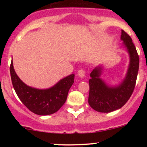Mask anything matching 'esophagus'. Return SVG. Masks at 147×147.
I'll return each instance as SVG.
<instances>
[{
	"mask_svg": "<svg viewBox=\"0 0 147 147\" xmlns=\"http://www.w3.org/2000/svg\"><path fill=\"white\" fill-rule=\"evenodd\" d=\"M78 75L80 77V78H83V77L85 75V71H84V69H79L78 72Z\"/></svg>",
	"mask_w": 147,
	"mask_h": 147,
	"instance_id": "esophagus-1",
	"label": "esophagus"
}]
</instances>
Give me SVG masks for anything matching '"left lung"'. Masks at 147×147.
<instances>
[{"mask_svg":"<svg viewBox=\"0 0 147 147\" xmlns=\"http://www.w3.org/2000/svg\"><path fill=\"white\" fill-rule=\"evenodd\" d=\"M121 40L130 56L129 67L124 81L117 87H109L100 78L101 67L95 68L90 73L88 102L97 112L107 113L120 109L128 101L135 87L139 71V55L131 37L123 30Z\"/></svg>","mask_w":147,"mask_h":147,"instance_id":"obj_1","label":"left lung"}]
</instances>
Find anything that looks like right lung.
<instances>
[{
  "mask_svg": "<svg viewBox=\"0 0 147 147\" xmlns=\"http://www.w3.org/2000/svg\"><path fill=\"white\" fill-rule=\"evenodd\" d=\"M10 72L18 97L30 111L38 115H52L58 111L66 101L68 92L75 80V75L72 74L62 79L51 88L38 90L22 82L15 72L13 61L10 63Z\"/></svg>",
  "mask_w": 147,
  "mask_h": 147,
  "instance_id": "1",
  "label": "right lung"
}]
</instances>
